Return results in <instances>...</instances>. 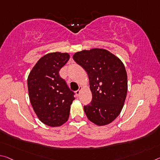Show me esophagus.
<instances>
[{
	"label": "esophagus",
	"mask_w": 160,
	"mask_h": 160,
	"mask_svg": "<svg viewBox=\"0 0 160 160\" xmlns=\"http://www.w3.org/2000/svg\"><path fill=\"white\" fill-rule=\"evenodd\" d=\"M82 87H80V88H79V90H77V91H76V92H75L76 95H77V96H79V95H80V92H81V90H82Z\"/></svg>",
	"instance_id": "34e87169"
}]
</instances>
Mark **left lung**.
<instances>
[{"mask_svg": "<svg viewBox=\"0 0 160 160\" xmlns=\"http://www.w3.org/2000/svg\"><path fill=\"white\" fill-rule=\"evenodd\" d=\"M73 60L84 68L90 81L92 101L84 106L88 120L98 126L115 120L128 92V75L120 58L108 50L93 48L75 52Z\"/></svg>", "mask_w": 160, "mask_h": 160, "instance_id": "obj_1", "label": "left lung"}]
</instances>
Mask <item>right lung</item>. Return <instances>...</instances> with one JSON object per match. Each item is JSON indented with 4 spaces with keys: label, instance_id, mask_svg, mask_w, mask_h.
Instances as JSON below:
<instances>
[{
    "label": "right lung",
    "instance_id": "add662e5",
    "mask_svg": "<svg viewBox=\"0 0 160 160\" xmlns=\"http://www.w3.org/2000/svg\"><path fill=\"white\" fill-rule=\"evenodd\" d=\"M70 59L67 52H50L42 56L28 78L30 103L39 120L50 127L66 122L74 92L60 78L59 71Z\"/></svg>",
    "mask_w": 160,
    "mask_h": 160
}]
</instances>
